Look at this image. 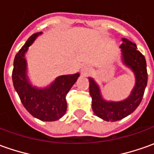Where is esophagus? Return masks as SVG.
I'll return each mask as SVG.
<instances>
[{"mask_svg":"<svg viewBox=\"0 0 154 154\" xmlns=\"http://www.w3.org/2000/svg\"><path fill=\"white\" fill-rule=\"evenodd\" d=\"M91 72V67L89 66H83L81 69V75L87 76Z\"/></svg>","mask_w":154,"mask_h":154,"instance_id":"esophagus-1","label":"esophagus"}]
</instances>
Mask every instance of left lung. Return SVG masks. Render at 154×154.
<instances>
[{
    "mask_svg": "<svg viewBox=\"0 0 154 154\" xmlns=\"http://www.w3.org/2000/svg\"><path fill=\"white\" fill-rule=\"evenodd\" d=\"M122 63L134 73L135 86L128 98L121 101H108L102 96L100 88L94 78L88 77L89 94L92 97V108L94 114L106 121H116L125 118L134 111L143 99L147 83V63L144 55L137 51L135 43L122 38Z\"/></svg>",
    "mask_w": 154,
    "mask_h": 154,
    "instance_id": "1",
    "label": "left lung"
}]
</instances>
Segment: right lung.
Segmentation results:
<instances>
[{"instance_id":"obj_1","label":"right lung","mask_w":154,"mask_h":154,"mask_svg":"<svg viewBox=\"0 0 154 154\" xmlns=\"http://www.w3.org/2000/svg\"><path fill=\"white\" fill-rule=\"evenodd\" d=\"M42 32L33 33L16 55L13 62L12 82L25 109L33 117L43 121H55L66 114V96L80 76L78 72L59 76L45 88L32 85L27 75L25 54Z\"/></svg>"}]
</instances>
